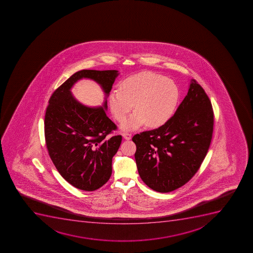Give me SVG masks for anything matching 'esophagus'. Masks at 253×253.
I'll return each instance as SVG.
<instances>
[{"label": "esophagus", "mask_w": 253, "mask_h": 253, "mask_svg": "<svg viewBox=\"0 0 253 253\" xmlns=\"http://www.w3.org/2000/svg\"><path fill=\"white\" fill-rule=\"evenodd\" d=\"M123 138L126 139V140H130V138H131V134L130 133H124L123 134Z\"/></svg>", "instance_id": "esophagus-1"}]
</instances>
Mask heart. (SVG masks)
Instances as JSON below:
<instances>
[{
    "label": "heart",
    "mask_w": 253,
    "mask_h": 253,
    "mask_svg": "<svg viewBox=\"0 0 253 253\" xmlns=\"http://www.w3.org/2000/svg\"><path fill=\"white\" fill-rule=\"evenodd\" d=\"M180 91L175 82L164 76L142 72L124 80L119 90L110 95V106L117 121L125 120L135 106L136 111L122 125L124 130H134L146 123L157 127L173 115Z\"/></svg>",
    "instance_id": "obj_1"
}]
</instances>
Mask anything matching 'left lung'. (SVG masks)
<instances>
[{
	"label": "left lung",
	"mask_w": 253,
	"mask_h": 253,
	"mask_svg": "<svg viewBox=\"0 0 253 253\" xmlns=\"http://www.w3.org/2000/svg\"><path fill=\"white\" fill-rule=\"evenodd\" d=\"M213 128L211 100L198 82L191 80L188 93L167 123L132 138L143 182L160 193L185 185L207 156Z\"/></svg>",
	"instance_id": "8db88e82"
}]
</instances>
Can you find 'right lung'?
<instances>
[{"instance_id": "right-lung-1", "label": "right lung", "mask_w": 253, "mask_h": 253, "mask_svg": "<svg viewBox=\"0 0 253 253\" xmlns=\"http://www.w3.org/2000/svg\"><path fill=\"white\" fill-rule=\"evenodd\" d=\"M118 75L116 70L79 71L49 99L44 119L46 149L59 174L77 189L94 191L107 182L122 135L108 137L117 126L106 115V101L103 107L84 106L73 97L71 88L89 78L101 84L107 97Z\"/></svg>"}]
</instances>
